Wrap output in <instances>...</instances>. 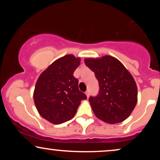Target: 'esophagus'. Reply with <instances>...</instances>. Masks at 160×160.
<instances>
[{"label": "esophagus", "mask_w": 160, "mask_h": 160, "mask_svg": "<svg viewBox=\"0 0 160 160\" xmlns=\"http://www.w3.org/2000/svg\"><path fill=\"white\" fill-rule=\"evenodd\" d=\"M86 96H87V98H89V90H87L86 92Z\"/></svg>", "instance_id": "34e87169"}]
</instances>
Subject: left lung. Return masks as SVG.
Masks as SVG:
<instances>
[{
  "mask_svg": "<svg viewBox=\"0 0 160 160\" xmlns=\"http://www.w3.org/2000/svg\"><path fill=\"white\" fill-rule=\"evenodd\" d=\"M84 62L98 81V95L89 98L95 115L110 124L127 119L137 104V86L131 74L110 56L85 58Z\"/></svg>",
  "mask_w": 160,
  "mask_h": 160,
  "instance_id": "1",
  "label": "left lung"
}]
</instances>
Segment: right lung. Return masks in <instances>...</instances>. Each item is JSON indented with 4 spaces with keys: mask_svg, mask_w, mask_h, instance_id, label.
<instances>
[{
    "mask_svg": "<svg viewBox=\"0 0 160 160\" xmlns=\"http://www.w3.org/2000/svg\"><path fill=\"white\" fill-rule=\"evenodd\" d=\"M80 58L66 55L52 62L40 75L34 92L38 113L51 123L61 124L74 117L86 95L79 90L74 72Z\"/></svg>",
    "mask_w": 160,
    "mask_h": 160,
    "instance_id": "right-lung-1",
    "label": "right lung"
}]
</instances>
